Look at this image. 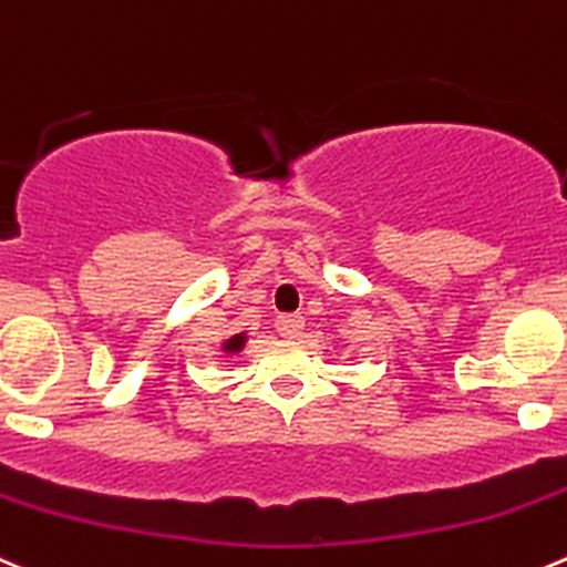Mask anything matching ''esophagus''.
I'll return each mask as SVG.
<instances>
[{
  "label": "esophagus",
  "instance_id": "34e87169",
  "mask_svg": "<svg viewBox=\"0 0 567 567\" xmlns=\"http://www.w3.org/2000/svg\"><path fill=\"white\" fill-rule=\"evenodd\" d=\"M301 329H305V318H301L299 312L277 318V332L282 334V338H299Z\"/></svg>",
  "mask_w": 567,
  "mask_h": 567
}]
</instances>
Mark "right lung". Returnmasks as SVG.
Returning <instances> with one entry per match:
<instances>
[{"label":"right lung","instance_id":"add662e5","mask_svg":"<svg viewBox=\"0 0 567 567\" xmlns=\"http://www.w3.org/2000/svg\"><path fill=\"white\" fill-rule=\"evenodd\" d=\"M246 340H249V334H246V332L233 334V338L224 340V343H221V351H224V354H238V351H244Z\"/></svg>","mask_w":567,"mask_h":567}]
</instances>
